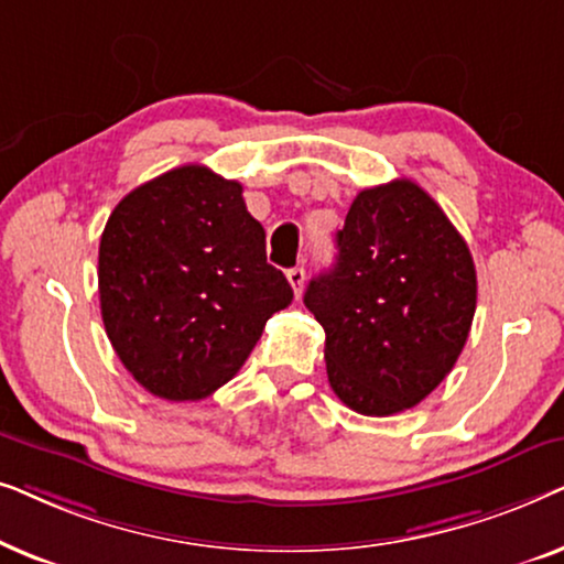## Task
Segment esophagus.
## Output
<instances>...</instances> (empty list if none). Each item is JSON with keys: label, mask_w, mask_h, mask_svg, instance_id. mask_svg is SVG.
I'll list each match as a JSON object with an SVG mask.
<instances>
[{"label": "esophagus", "mask_w": 564, "mask_h": 564, "mask_svg": "<svg viewBox=\"0 0 564 564\" xmlns=\"http://www.w3.org/2000/svg\"><path fill=\"white\" fill-rule=\"evenodd\" d=\"M288 282L292 284V290H295V297L303 295V284H305V269L303 267H295L288 272Z\"/></svg>", "instance_id": "1"}]
</instances>
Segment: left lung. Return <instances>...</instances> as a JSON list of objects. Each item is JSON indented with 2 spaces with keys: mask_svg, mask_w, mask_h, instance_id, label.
<instances>
[{
  "mask_svg": "<svg viewBox=\"0 0 564 564\" xmlns=\"http://www.w3.org/2000/svg\"><path fill=\"white\" fill-rule=\"evenodd\" d=\"M336 246L334 269L303 297L326 330L330 388L361 415L408 411L465 349L477 305L473 253L411 180L361 189Z\"/></svg>",
  "mask_w": 564,
  "mask_h": 564,
  "instance_id": "8db88e82",
  "label": "left lung"
}]
</instances>
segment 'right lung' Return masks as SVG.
Wrapping results in <instances>:
<instances>
[{"label":"right lung","instance_id":"1","mask_svg":"<svg viewBox=\"0 0 564 564\" xmlns=\"http://www.w3.org/2000/svg\"><path fill=\"white\" fill-rule=\"evenodd\" d=\"M264 238L241 184L199 164L120 199L99 241V307L115 354L151 395H213L292 303Z\"/></svg>","mask_w":564,"mask_h":564}]
</instances>
